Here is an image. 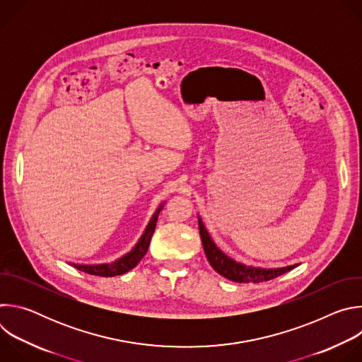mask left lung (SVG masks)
I'll return each instance as SVG.
<instances>
[{"instance_id":"8db88e82","label":"left lung","mask_w":362,"mask_h":362,"mask_svg":"<svg viewBox=\"0 0 362 362\" xmlns=\"http://www.w3.org/2000/svg\"><path fill=\"white\" fill-rule=\"evenodd\" d=\"M199 232L203 243V249L206 253V257H208L209 264L212 268L225 276L226 279H230L233 282L239 284H259V282H267L274 278H278L279 275L296 268V265L286 267V268H276V269H261V268H250L245 267L242 264L235 262L230 257H228L222 250L216 247L214 240L211 239L208 230L204 229L203 222L199 219Z\"/></svg>"}]
</instances>
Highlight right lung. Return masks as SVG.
<instances>
[{
	"mask_svg": "<svg viewBox=\"0 0 362 362\" xmlns=\"http://www.w3.org/2000/svg\"><path fill=\"white\" fill-rule=\"evenodd\" d=\"M163 206L156 211V214L153 215V218L150 219L144 233L141 235L140 240L137 242V245L133 247L132 252H129L127 255L122 256L120 259L112 262V264H103V265H77L74 264L73 267L77 268L81 272L90 274V275H97V276H116V275H122L129 272L130 269H133L140 261L141 257L146 255L148 245H150V239L154 233V229H156V223H158V216L159 212L162 211Z\"/></svg>",
	"mask_w": 362,
	"mask_h": 362,
	"instance_id": "obj_1",
	"label": "right lung"
}]
</instances>
